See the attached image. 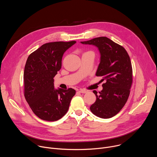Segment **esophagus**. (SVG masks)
Here are the masks:
<instances>
[{
  "mask_svg": "<svg viewBox=\"0 0 157 157\" xmlns=\"http://www.w3.org/2000/svg\"><path fill=\"white\" fill-rule=\"evenodd\" d=\"M79 92L80 93L84 94V93H86L87 92V91H86V90H85V89H79Z\"/></svg>",
  "mask_w": 157,
  "mask_h": 157,
  "instance_id": "34e87169",
  "label": "esophagus"
}]
</instances>
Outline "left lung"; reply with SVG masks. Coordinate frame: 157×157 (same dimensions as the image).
<instances>
[{"label":"left lung","mask_w":157,"mask_h":157,"mask_svg":"<svg viewBox=\"0 0 157 157\" xmlns=\"http://www.w3.org/2000/svg\"><path fill=\"white\" fill-rule=\"evenodd\" d=\"M81 43L98 48L101 61L96 75L102 76V81H105L99 95L93 91L96 101L91 105L90 110L99 117H113L123 108L130 94L133 75L129 55L123 47L105 36Z\"/></svg>","instance_id":"1"}]
</instances>
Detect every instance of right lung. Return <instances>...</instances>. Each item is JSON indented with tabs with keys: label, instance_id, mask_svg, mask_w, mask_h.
Masks as SVG:
<instances>
[{
	"label": "right lung",
	"instance_id": "right-lung-1",
	"mask_svg": "<svg viewBox=\"0 0 157 157\" xmlns=\"http://www.w3.org/2000/svg\"><path fill=\"white\" fill-rule=\"evenodd\" d=\"M76 41H55L43 44L28 57L24 73V96L40 119L56 121L68 110L76 94L72 88H54L53 78L61 68L64 53Z\"/></svg>",
	"mask_w": 157,
	"mask_h": 157
}]
</instances>
